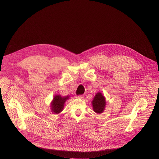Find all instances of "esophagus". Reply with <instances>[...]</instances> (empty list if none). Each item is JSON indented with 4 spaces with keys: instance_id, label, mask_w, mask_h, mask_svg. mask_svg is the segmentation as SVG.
I'll list each match as a JSON object with an SVG mask.
<instances>
[{
    "instance_id": "34e87169",
    "label": "esophagus",
    "mask_w": 159,
    "mask_h": 159,
    "mask_svg": "<svg viewBox=\"0 0 159 159\" xmlns=\"http://www.w3.org/2000/svg\"><path fill=\"white\" fill-rule=\"evenodd\" d=\"M84 97V95H78V96L75 97V98H78V99H83Z\"/></svg>"
}]
</instances>
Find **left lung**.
Segmentation results:
<instances>
[{
    "label": "left lung",
    "mask_w": 159,
    "mask_h": 159,
    "mask_svg": "<svg viewBox=\"0 0 159 159\" xmlns=\"http://www.w3.org/2000/svg\"><path fill=\"white\" fill-rule=\"evenodd\" d=\"M93 110L97 114L102 113L106 107V99L103 95L100 92H97L91 102Z\"/></svg>",
    "instance_id": "left-lung-1"
}]
</instances>
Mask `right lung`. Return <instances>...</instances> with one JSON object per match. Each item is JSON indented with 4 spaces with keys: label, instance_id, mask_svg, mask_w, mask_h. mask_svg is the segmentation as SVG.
<instances>
[{
    "label": "right lung",
    "instance_id": "right-lung-1",
    "mask_svg": "<svg viewBox=\"0 0 159 159\" xmlns=\"http://www.w3.org/2000/svg\"><path fill=\"white\" fill-rule=\"evenodd\" d=\"M69 95L63 97L61 95H55L50 103L51 112L56 114L62 112L64 110L65 103L69 99Z\"/></svg>",
    "mask_w": 159,
    "mask_h": 159
}]
</instances>
